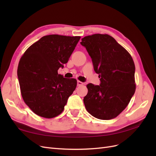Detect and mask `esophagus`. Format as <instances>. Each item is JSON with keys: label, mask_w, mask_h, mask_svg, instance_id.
Returning a JSON list of instances; mask_svg holds the SVG:
<instances>
[{"label": "esophagus", "mask_w": 156, "mask_h": 156, "mask_svg": "<svg viewBox=\"0 0 156 156\" xmlns=\"http://www.w3.org/2000/svg\"><path fill=\"white\" fill-rule=\"evenodd\" d=\"M83 84H84V83H83V82L77 81V86H81V85H83Z\"/></svg>", "instance_id": "esophagus-1"}]
</instances>
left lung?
I'll list each match as a JSON object with an SVG mask.
<instances>
[{
	"label": "left lung",
	"mask_w": 156,
	"mask_h": 156,
	"mask_svg": "<svg viewBox=\"0 0 156 156\" xmlns=\"http://www.w3.org/2000/svg\"><path fill=\"white\" fill-rule=\"evenodd\" d=\"M81 44L90 56L101 83L87 85V111L101 120L115 119L129 104L135 92V64L130 54L108 34L84 37Z\"/></svg>",
	"instance_id": "left-lung-1"
}]
</instances>
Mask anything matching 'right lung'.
Here are the masks:
<instances>
[{
	"mask_svg": "<svg viewBox=\"0 0 156 156\" xmlns=\"http://www.w3.org/2000/svg\"><path fill=\"white\" fill-rule=\"evenodd\" d=\"M80 36H43L28 48L17 68L22 98L36 115L52 119L62 112L77 80L58 73L66 64Z\"/></svg>",
	"mask_w": 156,
	"mask_h": 156,
	"instance_id": "1",
	"label": "right lung"
}]
</instances>
